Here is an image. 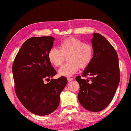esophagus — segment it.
Returning <instances> with one entry per match:
<instances>
[{"instance_id": "1", "label": "esophagus", "mask_w": 131, "mask_h": 131, "mask_svg": "<svg viewBox=\"0 0 131 131\" xmlns=\"http://www.w3.org/2000/svg\"><path fill=\"white\" fill-rule=\"evenodd\" d=\"M67 79H68V82H70V81H71L72 80H73V78H70V77H68Z\"/></svg>"}]
</instances>
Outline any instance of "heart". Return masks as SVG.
Instances as JSON below:
<instances>
[{"mask_svg":"<svg viewBox=\"0 0 131 131\" xmlns=\"http://www.w3.org/2000/svg\"><path fill=\"white\" fill-rule=\"evenodd\" d=\"M93 54V48L91 44L83 43L77 38L69 37L60 43L59 49H50L48 58L52 65L58 67L67 57L69 62L59 69L58 74L69 77L76 73L79 68L83 69L88 67L92 60Z\"/></svg>","mask_w":131,"mask_h":131,"instance_id":"1","label":"heart"}]
</instances>
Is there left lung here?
I'll list each match as a JSON object with an SVG mask.
<instances>
[{
    "label": "left lung",
    "mask_w": 131,
    "mask_h": 131,
    "mask_svg": "<svg viewBox=\"0 0 131 131\" xmlns=\"http://www.w3.org/2000/svg\"><path fill=\"white\" fill-rule=\"evenodd\" d=\"M91 39L93 51L92 60L75 79L80 86L78 100L82 106L90 112L104 110L113 100L120 81L118 56L114 48L99 33Z\"/></svg>",
    "instance_id": "obj_1"
}]
</instances>
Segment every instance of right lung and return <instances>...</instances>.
I'll list each match as a JSON object with an SVG mask.
<instances>
[{
	"instance_id": "1",
	"label": "right lung",
	"mask_w": 131,
	"mask_h": 131,
	"mask_svg": "<svg viewBox=\"0 0 131 131\" xmlns=\"http://www.w3.org/2000/svg\"><path fill=\"white\" fill-rule=\"evenodd\" d=\"M54 40L52 37L28 39L12 66L16 95L26 109L37 115H48L57 109L60 93L68 83L65 77L44 82L57 73L48 58Z\"/></svg>"
}]
</instances>
